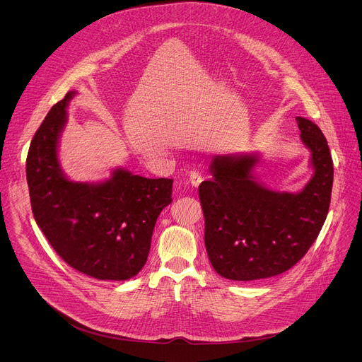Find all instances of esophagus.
Returning <instances> with one entry per match:
<instances>
[{
  "label": "esophagus",
  "instance_id": "1",
  "mask_svg": "<svg viewBox=\"0 0 362 362\" xmlns=\"http://www.w3.org/2000/svg\"><path fill=\"white\" fill-rule=\"evenodd\" d=\"M202 180H203V176H202L197 170H192V172L189 173V182L192 183V186L197 187Z\"/></svg>",
  "mask_w": 362,
  "mask_h": 362
}]
</instances>
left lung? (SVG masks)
<instances>
[{
    "label": "left lung",
    "mask_w": 362,
    "mask_h": 362,
    "mask_svg": "<svg viewBox=\"0 0 362 362\" xmlns=\"http://www.w3.org/2000/svg\"><path fill=\"white\" fill-rule=\"evenodd\" d=\"M296 122L315 170L300 192H275L257 182L252 173L257 154L216 156L212 180L199 186L206 252L226 279L255 281L286 272L322 229L332 192V158L321 129L303 117Z\"/></svg>",
    "instance_id": "8db88e82"
}]
</instances>
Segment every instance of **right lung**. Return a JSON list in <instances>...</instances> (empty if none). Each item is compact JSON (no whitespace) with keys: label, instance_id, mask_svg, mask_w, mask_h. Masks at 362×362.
<instances>
[{"label":"right lung","instance_id":"obj_1","mask_svg":"<svg viewBox=\"0 0 362 362\" xmlns=\"http://www.w3.org/2000/svg\"><path fill=\"white\" fill-rule=\"evenodd\" d=\"M76 93L51 107L27 156V183L34 219L62 259L100 281H126L144 267L154 225L172 203V179H146L116 169L109 180H69L57 144Z\"/></svg>","mask_w":362,"mask_h":362}]
</instances>
